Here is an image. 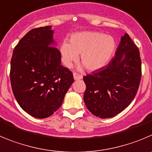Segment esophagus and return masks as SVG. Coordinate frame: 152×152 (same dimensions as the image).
Instances as JSON below:
<instances>
[{
  "label": "esophagus",
  "instance_id": "obj_1",
  "mask_svg": "<svg viewBox=\"0 0 152 152\" xmlns=\"http://www.w3.org/2000/svg\"><path fill=\"white\" fill-rule=\"evenodd\" d=\"M73 78H74L75 80H79V79H83V76L78 74V73H73Z\"/></svg>",
  "mask_w": 152,
  "mask_h": 152
}]
</instances>
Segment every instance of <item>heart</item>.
Masks as SVG:
<instances>
[{"mask_svg":"<svg viewBox=\"0 0 152 152\" xmlns=\"http://www.w3.org/2000/svg\"><path fill=\"white\" fill-rule=\"evenodd\" d=\"M116 43L114 38L97 31H82L71 35L69 43L64 42L60 48L66 66H71L81 55V62L89 71L106 66L113 56Z\"/></svg>","mask_w":152,"mask_h":152,"instance_id":"obj_1","label":"heart"}]
</instances>
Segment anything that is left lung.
I'll return each instance as SVG.
<instances>
[{"instance_id":"left-lung-1","label":"left lung","mask_w":152,"mask_h":152,"mask_svg":"<svg viewBox=\"0 0 152 152\" xmlns=\"http://www.w3.org/2000/svg\"><path fill=\"white\" fill-rule=\"evenodd\" d=\"M141 64L140 51L126 33L110 63L83 77L88 110L97 117L108 118L127 108L140 86Z\"/></svg>"}]
</instances>
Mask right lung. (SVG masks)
<instances>
[{
	"mask_svg": "<svg viewBox=\"0 0 152 152\" xmlns=\"http://www.w3.org/2000/svg\"><path fill=\"white\" fill-rule=\"evenodd\" d=\"M52 26L34 28L18 42L11 59L12 92L21 108L37 118L52 115L61 106L74 82L61 64Z\"/></svg>",
	"mask_w": 152,
	"mask_h": 152,
	"instance_id": "right-lung-1",
	"label": "right lung"
}]
</instances>
